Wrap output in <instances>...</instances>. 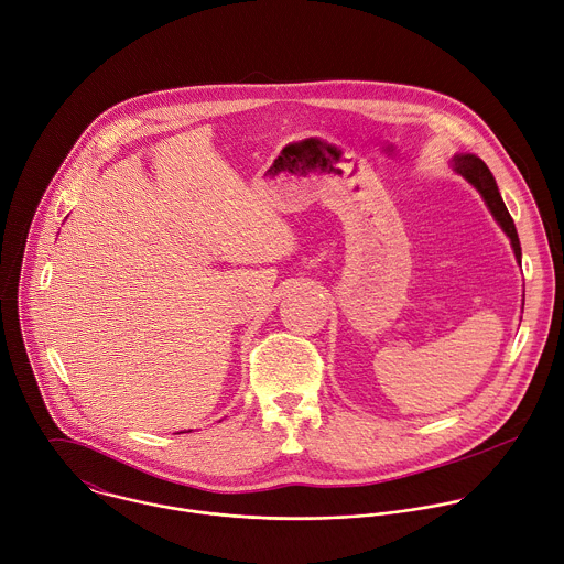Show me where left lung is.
I'll return each mask as SVG.
<instances>
[{
	"instance_id": "8db88e82",
	"label": "left lung",
	"mask_w": 564,
	"mask_h": 564,
	"mask_svg": "<svg viewBox=\"0 0 564 564\" xmlns=\"http://www.w3.org/2000/svg\"><path fill=\"white\" fill-rule=\"evenodd\" d=\"M452 167L463 174L476 191L480 193V197L485 199L487 208L491 210L494 219L500 224V228L505 230V235L511 239V248H513V254L520 263V241H518V232H516V226H513V219L509 217L505 204H502V197L498 193V185H496V178L494 174L489 172V167L485 165V161L476 154H456L452 159Z\"/></svg>"
}]
</instances>
